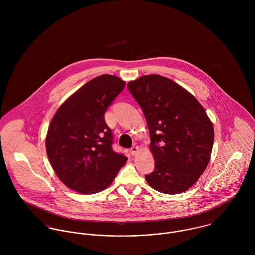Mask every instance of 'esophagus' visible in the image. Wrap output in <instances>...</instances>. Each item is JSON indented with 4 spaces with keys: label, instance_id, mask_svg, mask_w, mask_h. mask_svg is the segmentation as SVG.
Instances as JSON below:
<instances>
[{
    "label": "esophagus",
    "instance_id": "obj_1",
    "mask_svg": "<svg viewBox=\"0 0 255 255\" xmlns=\"http://www.w3.org/2000/svg\"><path fill=\"white\" fill-rule=\"evenodd\" d=\"M139 151V147L138 146H132L131 148H130V153L134 156V155H136V153Z\"/></svg>",
    "mask_w": 255,
    "mask_h": 255
}]
</instances>
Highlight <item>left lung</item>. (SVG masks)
Listing matches in <instances>:
<instances>
[{"mask_svg":"<svg viewBox=\"0 0 255 255\" xmlns=\"http://www.w3.org/2000/svg\"><path fill=\"white\" fill-rule=\"evenodd\" d=\"M128 88L145 116L155 170L146 182L179 194L190 188L210 160L214 128L203 106L175 81L159 74L129 81Z\"/></svg>","mask_w":255,"mask_h":255,"instance_id":"1","label":"left lung"}]
</instances>
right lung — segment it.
<instances>
[{
	"label": "right lung",
	"mask_w": 255,
	"mask_h": 255,
	"mask_svg": "<svg viewBox=\"0 0 255 255\" xmlns=\"http://www.w3.org/2000/svg\"><path fill=\"white\" fill-rule=\"evenodd\" d=\"M126 81L99 75L76 90L54 115L46 135L50 164L69 188L93 194L107 188L128 158L116 153L104 114Z\"/></svg>",
	"instance_id": "1"
}]
</instances>
